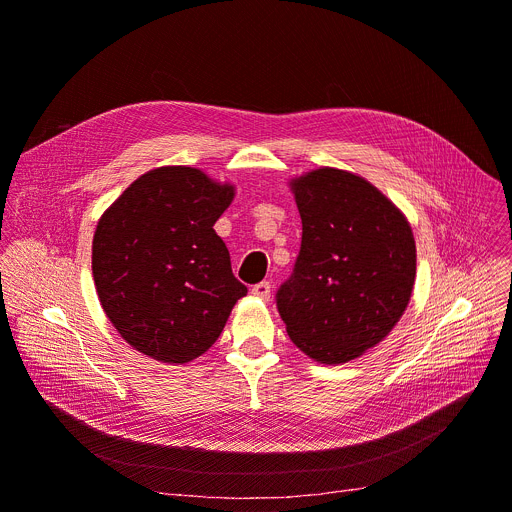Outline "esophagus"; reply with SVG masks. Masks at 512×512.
Returning a JSON list of instances; mask_svg holds the SVG:
<instances>
[{"instance_id":"1","label":"esophagus","mask_w":512,"mask_h":512,"mask_svg":"<svg viewBox=\"0 0 512 512\" xmlns=\"http://www.w3.org/2000/svg\"><path fill=\"white\" fill-rule=\"evenodd\" d=\"M251 292H253L257 298H261V300H269V296H271V284H269V282H259V284L253 286Z\"/></svg>"}]
</instances>
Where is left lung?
I'll return each instance as SVG.
<instances>
[{"mask_svg":"<svg viewBox=\"0 0 512 512\" xmlns=\"http://www.w3.org/2000/svg\"><path fill=\"white\" fill-rule=\"evenodd\" d=\"M290 189L302 243L278 311L298 350L344 364L381 344L410 304L414 232L387 195L350 170L321 166Z\"/></svg>","mask_w":512,"mask_h":512,"instance_id":"1","label":"left lung"}]
</instances>
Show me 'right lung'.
I'll return each mask as SVG.
<instances>
[{"instance_id": "add662e5", "label": "right lung", "mask_w": 512, "mask_h": 512, "mask_svg": "<svg viewBox=\"0 0 512 512\" xmlns=\"http://www.w3.org/2000/svg\"><path fill=\"white\" fill-rule=\"evenodd\" d=\"M232 199L234 185L199 168L160 166L100 216L92 278L102 311L133 350L185 364L220 337L247 294L214 230Z\"/></svg>"}]
</instances>
